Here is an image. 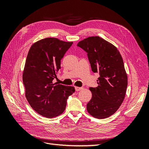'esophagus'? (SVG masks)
<instances>
[{
  "mask_svg": "<svg viewBox=\"0 0 149 149\" xmlns=\"http://www.w3.org/2000/svg\"><path fill=\"white\" fill-rule=\"evenodd\" d=\"M83 88H81V87H78V86H75V90L76 91H79L80 90H81Z\"/></svg>",
  "mask_w": 149,
  "mask_h": 149,
  "instance_id": "esophagus-1",
  "label": "esophagus"
}]
</instances>
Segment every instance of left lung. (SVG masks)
Returning a JSON list of instances; mask_svg holds the SVG:
<instances>
[{
  "label": "left lung",
  "instance_id": "8db88e82",
  "mask_svg": "<svg viewBox=\"0 0 149 149\" xmlns=\"http://www.w3.org/2000/svg\"><path fill=\"white\" fill-rule=\"evenodd\" d=\"M77 46L88 53L94 73H98L96 88L87 104L88 113L97 119H105L118 111L123 103L127 87V76L120 54L114 45L95 36L80 41Z\"/></svg>",
  "mask_w": 149,
  "mask_h": 149
}]
</instances>
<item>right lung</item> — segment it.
Wrapping results in <instances>:
<instances>
[{
  "instance_id": "1",
  "label": "right lung",
  "mask_w": 149,
  "mask_h": 149,
  "mask_svg": "<svg viewBox=\"0 0 149 149\" xmlns=\"http://www.w3.org/2000/svg\"><path fill=\"white\" fill-rule=\"evenodd\" d=\"M73 42L46 38L33 43L28 53L23 71L25 97L38 114L52 118L64 112L66 101L75 89L53 83L61 68V60Z\"/></svg>"
}]
</instances>
